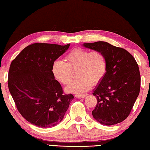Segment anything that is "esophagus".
Listing matches in <instances>:
<instances>
[{
	"mask_svg": "<svg viewBox=\"0 0 150 150\" xmlns=\"http://www.w3.org/2000/svg\"><path fill=\"white\" fill-rule=\"evenodd\" d=\"M87 96V94H77L75 95V97L78 98H83Z\"/></svg>",
	"mask_w": 150,
	"mask_h": 150,
	"instance_id": "esophagus-1",
	"label": "esophagus"
}]
</instances>
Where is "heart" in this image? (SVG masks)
<instances>
[{
    "instance_id": "b5f03b06",
    "label": "heart",
    "mask_w": 150,
    "mask_h": 150,
    "mask_svg": "<svg viewBox=\"0 0 150 150\" xmlns=\"http://www.w3.org/2000/svg\"><path fill=\"white\" fill-rule=\"evenodd\" d=\"M65 62H55L52 71L58 81L67 85L73 79V71H77L79 78L66 88L69 93H80L88 90L92 83L96 84L103 79L107 70L106 57L100 51L75 48L66 55Z\"/></svg>"
}]
</instances>
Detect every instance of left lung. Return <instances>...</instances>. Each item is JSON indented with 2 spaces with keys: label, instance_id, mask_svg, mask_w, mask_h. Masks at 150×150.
<instances>
[{
  "label": "left lung",
  "instance_id": "1",
  "mask_svg": "<svg viewBox=\"0 0 150 150\" xmlns=\"http://www.w3.org/2000/svg\"><path fill=\"white\" fill-rule=\"evenodd\" d=\"M85 47L100 51L107 60V70L93 91L97 99L93 118L103 125L120 123L130 115L140 90V73L134 57L123 48L106 42L85 43Z\"/></svg>",
  "mask_w": 150,
  "mask_h": 150
}]
</instances>
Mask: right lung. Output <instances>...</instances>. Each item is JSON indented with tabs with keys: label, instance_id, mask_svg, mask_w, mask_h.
<instances>
[{
	"label": "right lung",
	"instance_id": "add662e5",
	"mask_svg": "<svg viewBox=\"0 0 150 150\" xmlns=\"http://www.w3.org/2000/svg\"><path fill=\"white\" fill-rule=\"evenodd\" d=\"M69 45L35 43L25 47L10 66V93L20 115L34 125L56 126L74 98L63 93L52 71L54 62Z\"/></svg>",
	"mask_w": 150,
	"mask_h": 150
}]
</instances>
